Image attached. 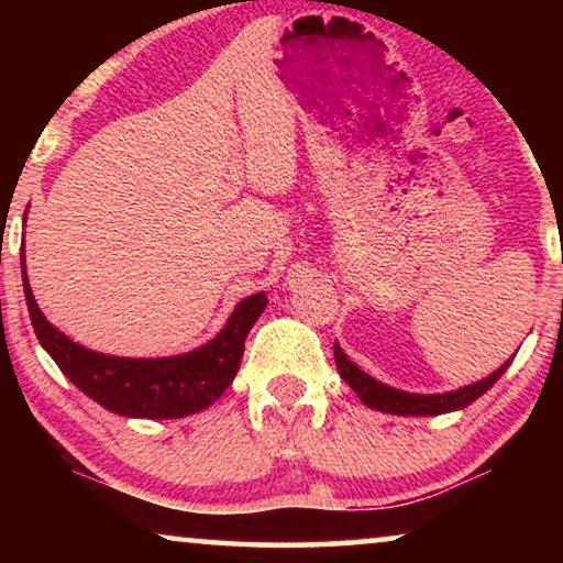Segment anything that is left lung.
<instances>
[{
	"mask_svg": "<svg viewBox=\"0 0 563 563\" xmlns=\"http://www.w3.org/2000/svg\"><path fill=\"white\" fill-rule=\"evenodd\" d=\"M333 351H335V364H338V372H341V379L356 391L361 402L372 407V410H379L387 415H402V418H410V415H422V418H426V415L464 410V407L472 405L474 399H479L484 391L492 389V384L507 372V366H510L515 358V356L507 358L497 372H492L489 376H484V379L474 384H466V387L443 391V395H415V391L395 389L389 387V384H382L379 379H374V376H368L366 372H361V368L345 356L338 343L333 345Z\"/></svg>",
	"mask_w": 563,
	"mask_h": 563,
	"instance_id": "left-lung-1",
	"label": "left lung"
}]
</instances>
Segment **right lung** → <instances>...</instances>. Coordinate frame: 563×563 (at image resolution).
<instances>
[{"instance_id":"add662e5","label":"right lung","mask_w":563,"mask_h":563,"mask_svg":"<svg viewBox=\"0 0 563 563\" xmlns=\"http://www.w3.org/2000/svg\"><path fill=\"white\" fill-rule=\"evenodd\" d=\"M22 287L37 341L60 372L84 395L122 418L174 420L202 412L233 384L241 366L245 335L266 310V291L251 295L235 305L225 325L212 341L179 356L128 358L110 356L60 333L45 320L27 282L25 251H22Z\"/></svg>"}]
</instances>
